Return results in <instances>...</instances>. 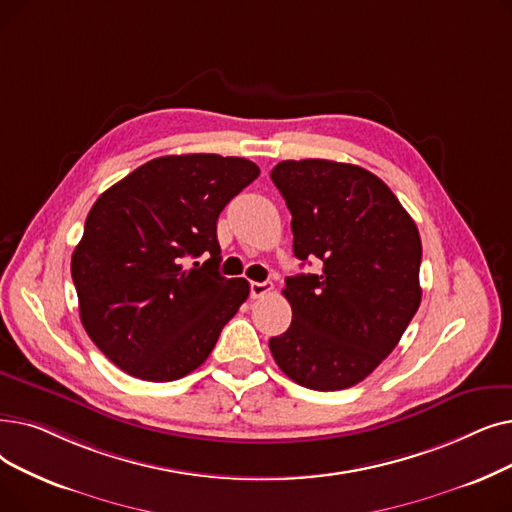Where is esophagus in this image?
Listing matches in <instances>:
<instances>
[{"label":"esophagus","mask_w":512,"mask_h":512,"mask_svg":"<svg viewBox=\"0 0 512 512\" xmlns=\"http://www.w3.org/2000/svg\"><path fill=\"white\" fill-rule=\"evenodd\" d=\"M272 288H274V284L272 282H251V297L253 299H259V297H263V295H268V293H272Z\"/></svg>","instance_id":"obj_1"}]
</instances>
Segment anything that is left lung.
<instances>
[{
  "instance_id": "1",
  "label": "left lung",
  "mask_w": 512,
  "mask_h": 512,
  "mask_svg": "<svg viewBox=\"0 0 512 512\" xmlns=\"http://www.w3.org/2000/svg\"><path fill=\"white\" fill-rule=\"evenodd\" d=\"M272 182L293 215L295 257L320 274L286 278L293 322L270 351L314 391L358 385L402 339L420 305L418 228L389 186L349 163L282 161Z\"/></svg>"
}]
</instances>
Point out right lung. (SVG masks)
Segmentation results:
<instances>
[{"label":"right lung","instance_id":"1","mask_svg":"<svg viewBox=\"0 0 512 512\" xmlns=\"http://www.w3.org/2000/svg\"><path fill=\"white\" fill-rule=\"evenodd\" d=\"M240 157L152 159L100 194L71 274L79 316L106 358L142 381L169 383L201 366L249 297L219 268L217 217L257 180ZM209 254L201 266L187 259Z\"/></svg>","mask_w":512,"mask_h":512}]
</instances>
